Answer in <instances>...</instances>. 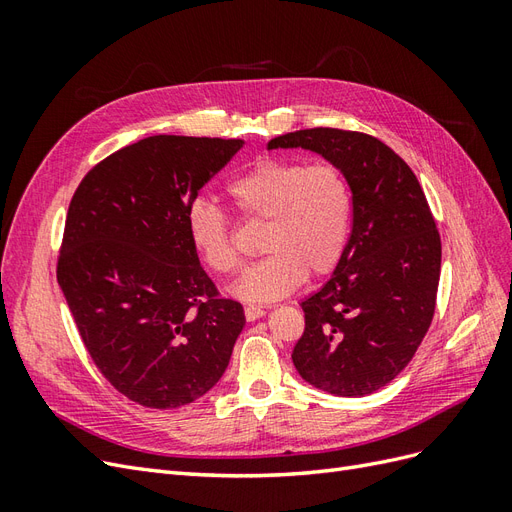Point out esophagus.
<instances>
[{
  "label": "esophagus",
  "mask_w": 512,
  "mask_h": 512,
  "mask_svg": "<svg viewBox=\"0 0 512 512\" xmlns=\"http://www.w3.org/2000/svg\"><path fill=\"white\" fill-rule=\"evenodd\" d=\"M262 316H265V309H262V307H256V305H247L245 307V320L247 322H254V320H258Z\"/></svg>",
  "instance_id": "1"
}]
</instances>
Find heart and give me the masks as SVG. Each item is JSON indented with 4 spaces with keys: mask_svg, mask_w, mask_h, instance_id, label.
I'll use <instances>...</instances> for the list:
<instances>
[{
    "mask_svg": "<svg viewBox=\"0 0 512 512\" xmlns=\"http://www.w3.org/2000/svg\"><path fill=\"white\" fill-rule=\"evenodd\" d=\"M226 194L250 220H267L260 247L265 258L232 286L245 301H275L305 277H324L344 258L352 226V192L333 164L265 158L228 183ZM185 230L198 258L220 275L239 269L226 211L198 196L185 209Z\"/></svg>",
    "mask_w": 512,
    "mask_h": 512,
    "instance_id": "obj_1",
    "label": "heart"
}]
</instances>
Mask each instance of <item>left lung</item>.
Returning a JSON list of instances; mask_svg holds the SVG:
<instances>
[{
  "label": "left lung",
  "instance_id": "1",
  "mask_svg": "<svg viewBox=\"0 0 512 512\" xmlns=\"http://www.w3.org/2000/svg\"><path fill=\"white\" fill-rule=\"evenodd\" d=\"M299 147L346 175L352 232L329 282L301 301L305 331L292 363L320 391L363 397L389 384L423 342L436 309L440 235L416 175L378 138L312 128L267 145Z\"/></svg>",
  "mask_w": 512,
  "mask_h": 512
}]
</instances>
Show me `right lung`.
I'll list each match as a JSON object with an SVG mask.
<instances>
[{
  "mask_svg": "<svg viewBox=\"0 0 512 512\" xmlns=\"http://www.w3.org/2000/svg\"><path fill=\"white\" fill-rule=\"evenodd\" d=\"M243 145L149 136L91 168L72 196L57 282L102 376L145 408L211 391L245 327L185 230V209Z\"/></svg>",
  "mask_w": 512,
  "mask_h": 512,
  "instance_id": "1",
  "label": "right lung"
}]
</instances>
